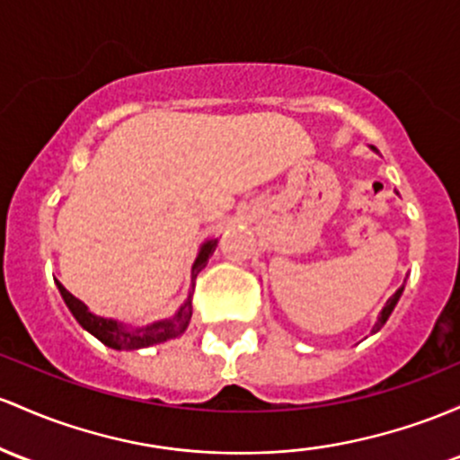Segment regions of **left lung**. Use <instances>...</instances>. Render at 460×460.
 <instances>
[{
	"mask_svg": "<svg viewBox=\"0 0 460 460\" xmlns=\"http://www.w3.org/2000/svg\"><path fill=\"white\" fill-rule=\"evenodd\" d=\"M402 290H403V288H400V290H397V292H395V295H393V296H391V299H388V304L385 305V310H382L380 319H377V323H376V327H373V332L382 330V325H385V323H386V319H388V316H391L393 307H395V304H397V301H400V296H402Z\"/></svg>",
	"mask_w": 460,
	"mask_h": 460,
	"instance_id": "1",
	"label": "left lung"
}]
</instances>
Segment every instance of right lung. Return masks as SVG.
I'll use <instances>...</instances> for the list:
<instances>
[{
    "label": "right lung",
    "instance_id": "right-lung-1",
    "mask_svg": "<svg viewBox=\"0 0 460 460\" xmlns=\"http://www.w3.org/2000/svg\"><path fill=\"white\" fill-rule=\"evenodd\" d=\"M216 246H218V240H209L203 244V249H200V253L194 261V269H191V277H194V279L196 275L205 269L207 260H209V255L214 253ZM57 286L60 295H63L65 304H67L69 310H72V314L75 316V321H78L84 330L91 332V334L98 338V341H102L104 345L113 347V349H141V347L165 342L170 341V338L183 334V332L188 330L190 319H191V299H188L183 305H181V310L176 312L172 319L153 323V325L141 327V330H126V327L119 325L118 321L102 319V316L91 314L87 305H84L83 301L75 299L72 292L65 290L63 284H58L57 281Z\"/></svg>",
    "mask_w": 460,
    "mask_h": 460
}]
</instances>
